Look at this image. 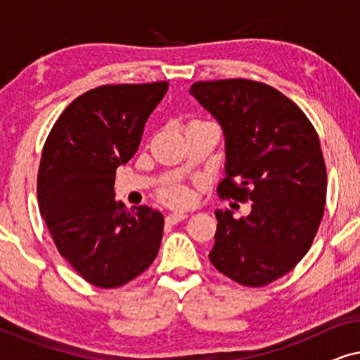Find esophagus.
Masks as SVG:
<instances>
[{
    "label": "esophagus",
    "mask_w": 360,
    "mask_h": 360,
    "mask_svg": "<svg viewBox=\"0 0 360 360\" xmlns=\"http://www.w3.org/2000/svg\"><path fill=\"white\" fill-rule=\"evenodd\" d=\"M186 218H188V214H186V213H170L165 218V221L169 224H176V223H180V221H184Z\"/></svg>",
    "instance_id": "1"
}]
</instances>
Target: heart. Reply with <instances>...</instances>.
I'll return each mask as SVG.
<instances>
[{
  "label": "heart",
  "mask_w": 360,
  "mask_h": 360,
  "mask_svg": "<svg viewBox=\"0 0 360 360\" xmlns=\"http://www.w3.org/2000/svg\"><path fill=\"white\" fill-rule=\"evenodd\" d=\"M164 198L172 205H185L190 200V193L184 186H170L164 191Z\"/></svg>",
  "instance_id": "heart-1"
}]
</instances>
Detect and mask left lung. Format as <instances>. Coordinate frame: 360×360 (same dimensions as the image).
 I'll return each instance as SVG.
<instances>
[{"mask_svg": "<svg viewBox=\"0 0 360 360\" xmlns=\"http://www.w3.org/2000/svg\"><path fill=\"white\" fill-rule=\"evenodd\" d=\"M190 95L223 127L219 196L252 201L239 219L214 211L210 260L234 282L264 287L303 259L323 219L328 179L318 134L292 100L265 83L196 82Z\"/></svg>", "mask_w": 360, "mask_h": 360, "instance_id": "1", "label": "left lung"}]
</instances>
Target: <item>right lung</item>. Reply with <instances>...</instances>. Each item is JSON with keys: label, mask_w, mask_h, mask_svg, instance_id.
<instances>
[{"label": "right lung", "mask_w": 360, "mask_h": 360, "mask_svg": "<svg viewBox=\"0 0 360 360\" xmlns=\"http://www.w3.org/2000/svg\"><path fill=\"white\" fill-rule=\"evenodd\" d=\"M167 82L105 85L83 93L58 116L44 144L39 210L58 252L100 288L121 287L154 262L164 216L131 211L115 198V176L141 144Z\"/></svg>", "instance_id": "obj_1"}]
</instances>
